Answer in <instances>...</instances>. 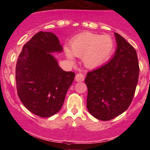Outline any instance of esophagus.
<instances>
[{
  "label": "esophagus",
  "mask_w": 150,
  "mask_h": 150,
  "mask_svg": "<svg viewBox=\"0 0 150 150\" xmlns=\"http://www.w3.org/2000/svg\"><path fill=\"white\" fill-rule=\"evenodd\" d=\"M85 80V76H84V75H82V74L81 73H77L76 75H75V80L77 81V82H82V81H84Z\"/></svg>",
  "instance_id": "esophagus-1"
}]
</instances>
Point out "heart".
<instances>
[{
	"instance_id": "b5f03b06",
	"label": "heart",
	"mask_w": 150,
	"mask_h": 150,
	"mask_svg": "<svg viewBox=\"0 0 150 150\" xmlns=\"http://www.w3.org/2000/svg\"><path fill=\"white\" fill-rule=\"evenodd\" d=\"M114 43L110 36L84 32L75 37L70 42V49H65L66 57L74 61V56L82 58L86 68H95L104 63L111 56Z\"/></svg>"
}]
</instances>
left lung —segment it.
I'll return each instance as SVG.
<instances>
[{
	"label": "left lung",
	"mask_w": 150,
	"mask_h": 150,
	"mask_svg": "<svg viewBox=\"0 0 150 150\" xmlns=\"http://www.w3.org/2000/svg\"><path fill=\"white\" fill-rule=\"evenodd\" d=\"M117 49L107 63L89 72L87 108L94 118L109 120L128 109L138 82L137 53L122 36L114 33Z\"/></svg>",
	"instance_id": "1"
}]
</instances>
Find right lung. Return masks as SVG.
<instances>
[{"instance_id":"right-lung-1","label":"right lung","mask_w":150,"mask_h":150,"mask_svg":"<svg viewBox=\"0 0 150 150\" xmlns=\"http://www.w3.org/2000/svg\"><path fill=\"white\" fill-rule=\"evenodd\" d=\"M63 47L53 33L39 32L24 45L15 68L17 90L29 111L46 118L60 111L75 73L59 67L51 53Z\"/></svg>"}]
</instances>
